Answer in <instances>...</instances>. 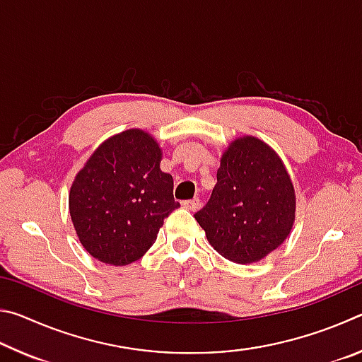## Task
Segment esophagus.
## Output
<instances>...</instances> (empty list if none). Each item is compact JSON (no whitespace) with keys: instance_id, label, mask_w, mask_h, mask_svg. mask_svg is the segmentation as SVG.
<instances>
[{"instance_id":"1","label":"esophagus","mask_w":362,"mask_h":362,"mask_svg":"<svg viewBox=\"0 0 362 362\" xmlns=\"http://www.w3.org/2000/svg\"><path fill=\"white\" fill-rule=\"evenodd\" d=\"M182 206L185 207V209H188V211H198V209H199V206H201V203H199V199H198V198H193V199L183 201Z\"/></svg>"}]
</instances>
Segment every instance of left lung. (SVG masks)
Here are the masks:
<instances>
[{
  "label": "left lung",
  "mask_w": 362,
  "mask_h": 362,
  "mask_svg": "<svg viewBox=\"0 0 362 362\" xmlns=\"http://www.w3.org/2000/svg\"><path fill=\"white\" fill-rule=\"evenodd\" d=\"M194 218L211 246L231 262L246 265L278 249L296 220V189L278 153L252 136L233 140L211 199Z\"/></svg>",
  "instance_id": "1"
}]
</instances>
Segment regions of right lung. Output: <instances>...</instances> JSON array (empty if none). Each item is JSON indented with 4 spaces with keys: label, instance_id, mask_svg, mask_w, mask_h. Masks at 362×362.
<instances>
[{
    "label": "right lung",
    "instance_id": "1",
    "mask_svg": "<svg viewBox=\"0 0 362 362\" xmlns=\"http://www.w3.org/2000/svg\"><path fill=\"white\" fill-rule=\"evenodd\" d=\"M163 151L142 129L107 139L76 174L69 207L79 243L108 265H129L153 243L174 201L173 175L159 168Z\"/></svg>",
    "mask_w": 362,
    "mask_h": 362
}]
</instances>
